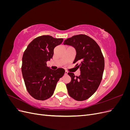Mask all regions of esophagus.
Listing matches in <instances>:
<instances>
[{"label":"esophagus","mask_w":130,"mask_h":130,"mask_svg":"<svg viewBox=\"0 0 130 130\" xmlns=\"http://www.w3.org/2000/svg\"><path fill=\"white\" fill-rule=\"evenodd\" d=\"M67 74H68V72H67V71H65V73H64L65 75H67Z\"/></svg>","instance_id":"esophagus-1"}]
</instances>
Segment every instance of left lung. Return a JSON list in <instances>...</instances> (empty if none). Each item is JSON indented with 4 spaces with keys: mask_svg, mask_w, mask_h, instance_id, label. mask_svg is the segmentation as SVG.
I'll use <instances>...</instances> for the list:
<instances>
[{
    "mask_svg": "<svg viewBox=\"0 0 130 130\" xmlns=\"http://www.w3.org/2000/svg\"><path fill=\"white\" fill-rule=\"evenodd\" d=\"M63 44L75 49L73 63H79L76 66L81 71L78 76L73 73H68L72 79L66 85L69 95L77 101L87 100L96 92L103 77L105 61L101 49L92 38L82 34L67 38Z\"/></svg>",
    "mask_w": 130,
    "mask_h": 130,
    "instance_id": "left-lung-1",
    "label": "left lung"
}]
</instances>
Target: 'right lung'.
<instances>
[{"mask_svg":"<svg viewBox=\"0 0 130 130\" xmlns=\"http://www.w3.org/2000/svg\"><path fill=\"white\" fill-rule=\"evenodd\" d=\"M63 38L49 35L38 37L27 46L22 58V72L27 92L35 99L45 100L53 95L57 82L65 73L60 68L52 70L46 62L53 58L54 49Z\"/></svg>","mask_w":130,"mask_h":130,"instance_id":"right-lung-1","label":"right lung"}]
</instances>
